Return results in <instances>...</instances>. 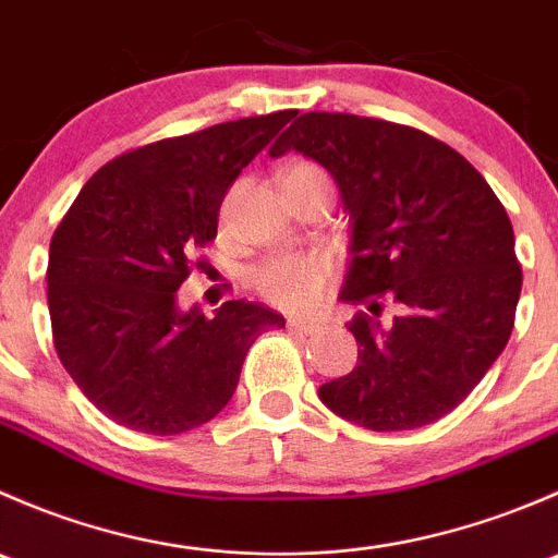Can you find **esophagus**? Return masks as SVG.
<instances>
[{
  "label": "esophagus",
  "mask_w": 558,
  "mask_h": 558,
  "mask_svg": "<svg viewBox=\"0 0 558 558\" xmlns=\"http://www.w3.org/2000/svg\"><path fill=\"white\" fill-rule=\"evenodd\" d=\"M289 329L294 331H302V335H313V331H318V320H311V318H289Z\"/></svg>",
  "instance_id": "obj_1"
}]
</instances>
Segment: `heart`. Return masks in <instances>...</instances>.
Here are the masks:
<instances>
[{
	"instance_id": "obj_1",
	"label": "heart",
	"mask_w": 558,
	"mask_h": 558,
	"mask_svg": "<svg viewBox=\"0 0 558 558\" xmlns=\"http://www.w3.org/2000/svg\"><path fill=\"white\" fill-rule=\"evenodd\" d=\"M326 178L318 167L291 165L286 170V178ZM331 278H335V264L324 253H296V256H278L269 258L267 264L253 272V286L258 294L272 305L283 307V311H311L318 305L329 291Z\"/></svg>"
}]
</instances>
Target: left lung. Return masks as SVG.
I'll list each match as a JSON object with an SVG mask.
<instances>
[{"instance_id":"8db88e82","label":"left lung","mask_w":558,"mask_h":558,"mask_svg":"<svg viewBox=\"0 0 558 558\" xmlns=\"http://www.w3.org/2000/svg\"><path fill=\"white\" fill-rule=\"evenodd\" d=\"M318 161L351 221L340 300L353 373L318 397L373 432L426 426L451 413L505 351L521 296L515 238L502 202L461 154L418 129L348 112H305L269 148ZM398 315L380 322L383 302Z\"/></svg>"}]
</instances>
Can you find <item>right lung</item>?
<instances>
[{
  "instance_id": "1",
  "label": "right lung",
  "mask_w": 558,
  "mask_h": 558,
  "mask_svg": "<svg viewBox=\"0 0 558 558\" xmlns=\"http://www.w3.org/2000/svg\"><path fill=\"white\" fill-rule=\"evenodd\" d=\"M294 118H240L118 156L83 185L50 240L48 311L61 364L126 429L180 435L216 418L253 340L283 315L223 302L180 311L191 253L218 232L238 174Z\"/></svg>"
}]
</instances>
